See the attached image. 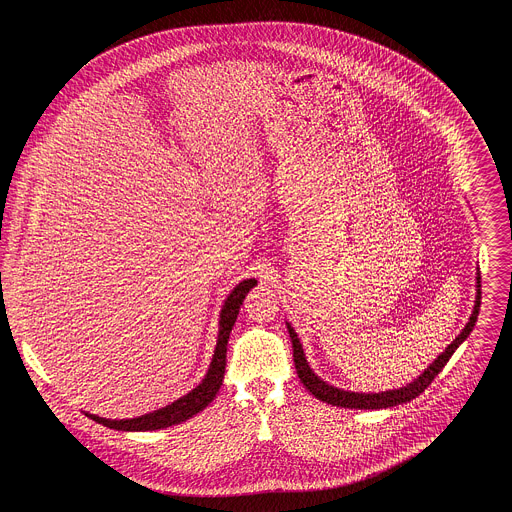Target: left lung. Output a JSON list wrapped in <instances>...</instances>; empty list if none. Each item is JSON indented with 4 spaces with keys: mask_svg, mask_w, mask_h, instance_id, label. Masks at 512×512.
I'll use <instances>...</instances> for the list:
<instances>
[{
    "mask_svg": "<svg viewBox=\"0 0 512 512\" xmlns=\"http://www.w3.org/2000/svg\"><path fill=\"white\" fill-rule=\"evenodd\" d=\"M478 310H480V277H478V296H476V304H474V312L470 316V322L466 324V328L458 334V338L446 348L444 354L437 356L431 364L429 369L417 377L413 383H409L407 387H401V389H395V391H385V393H350V391H342V389H336L328 383H324L322 379H318L314 375V371L308 367L306 362V356H304V350H302V344L298 340V334L296 330L291 328L287 324V330H289V338H291V348H294V362H296V371H298V377L300 381L304 383V387L320 401L324 403H330V405H336V407H348V409H387V407H393V405H401V403H407L415 397H419L429 385L431 381L442 373V369L448 364V360L452 358V354L456 352V348L468 338V334L472 332L476 320H478Z\"/></svg>",
    "mask_w": 512,
    "mask_h": 512,
    "instance_id": "left-lung-1",
    "label": "left lung"
}]
</instances>
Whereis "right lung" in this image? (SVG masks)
I'll list each match as a JSON object with an SVG mask.
<instances>
[{
	"instance_id": "add662e5",
	"label": "right lung",
	"mask_w": 512,
	"mask_h": 512,
	"mask_svg": "<svg viewBox=\"0 0 512 512\" xmlns=\"http://www.w3.org/2000/svg\"><path fill=\"white\" fill-rule=\"evenodd\" d=\"M255 279H245L241 281L233 291L231 296L227 298L223 312H221V330H218V342H216V350L210 362V369L204 377V381L192 389L188 395H184L182 399L174 401L168 407H162L154 413L141 415V417H133V419H105V417H97V415H89L93 421L103 423L105 427L111 429H121V431H154V429H162V427H170L176 425L180 421H186L188 417L200 413L218 393L225 379V367H227V344H229V336L231 330L237 322L239 310L243 306L245 296L249 294V289L255 287Z\"/></svg>"
}]
</instances>
